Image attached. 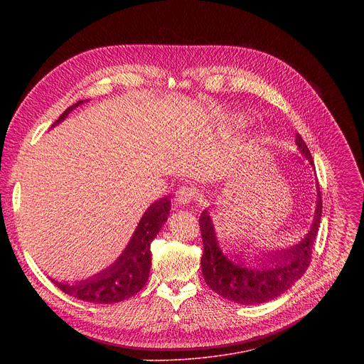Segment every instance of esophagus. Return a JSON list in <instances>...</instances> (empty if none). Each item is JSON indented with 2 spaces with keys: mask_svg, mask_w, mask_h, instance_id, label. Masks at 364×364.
I'll return each instance as SVG.
<instances>
[{
  "mask_svg": "<svg viewBox=\"0 0 364 364\" xmlns=\"http://www.w3.org/2000/svg\"><path fill=\"white\" fill-rule=\"evenodd\" d=\"M196 197H197V190H196L194 187L186 186V187H181V188L177 191V200H178V203L183 204V205L190 204Z\"/></svg>",
  "mask_w": 364,
  "mask_h": 364,
  "instance_id": "34e87169",
  "label": "esophagus"
}]
</instances>
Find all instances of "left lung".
Returning a JSON list of instances; mask_svg holds the SVG:
<instances>
[{
	"instance_id": "obj_1",
	"label": "left lung",
	"mask_w": 364,
	"mask_h": 364,
	"mask_svg": "<svg viewBox=\"0 0 364 364\" xmlns=\"http://www.w3.org/2000/svg\"><path fill=\"white\" fill-rule=\"evenodd\" d=\"M295 144L302 157L313 166V157L299 134H296ZM317 191L316 215L306 236L288 249L259 252L250 262H246L242 255H236L233 262L222 252L213 220L209 212L204 210L200 215L198 223L204 247L201 272L205 284L220 296L242 305L268 302L289 289L305 274L311 262V253L323 213V200L318 187Z\"/></svg>"
}]
</instances>
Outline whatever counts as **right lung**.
<instances>
[{
	"label": "right lung",
	"mask_w": 364,
	"mask_h": 364,
	"mask_svg": "<svg viewBox=\"0 0 364 364\" xmlns=\"http://www.w3.org/2000/svg\"><path fill=\"white\" fill-rule=\"evenodd\" d=\"M82 103L83 100H79L68 108L53 124V127L60 124ZM170 210V196L152 203L139 220L125 250L109 268L76 284L58 282L55 279H51V282H55L65 294L93 304H115L131 298L141 291L148 281L151 269L149 246L154 237L161 230L163 225L167 222Z\"/></svg>",
	"instance_id": "1"
}]
</instances>
